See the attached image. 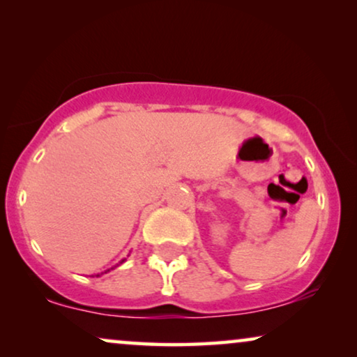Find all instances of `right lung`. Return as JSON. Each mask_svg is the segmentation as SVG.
Segmentation results:
<instances>
[{"instance_id":"obj_1","label":"right lung","mask_w":357,"mask_h":357,"mask_svg":"<svg viewBox=\"0 0 357 357\" xmlns=\"http://www.w3.org/2000/svg\"><path fill=\"white\" fill-rule=\"evenodd\" d=\"M123 261H125V260H121V261H120V263H123ZM97 276H99V275H97Z\"/></svg>"}]
</instances>
